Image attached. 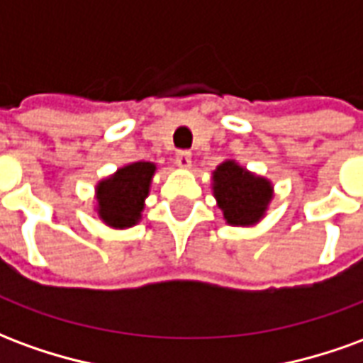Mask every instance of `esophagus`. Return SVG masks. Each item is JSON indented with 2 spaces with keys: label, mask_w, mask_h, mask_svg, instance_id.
I'll use <instances>...</instances> for the list:
<instances>
[{
  "label": "esophagus",
  "mask_w": 363,
  "mask_h": 363,
  "mask_svg": "<svg viewBox=\"0 0 363 363\" xmlns=\"http://www.w3.org/2000/svg\"><path fill=\"white\" fill-rule=\"evenodd\" d=\"M174 161H177V165L181 167V169H190L192 167V155H190V151H179Z\"/></svg>",
  "instance_id": "esophagus-1"
}]
</instances>
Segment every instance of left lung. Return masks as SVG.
<instances>
[{
  "mask_svg": "<svg viewBox=\"0 0 363 363\" xmlns=\"http://www.w3.org/2000/svg\"><path fill=\"white\" fill-rule=\"evenodd\" d=\"M212 192L228 225L252 228L267 216L274 198V184L235 159H225L212 171Z\"/></svg>",
  "mask_w": 363,
  "mask_h": 363,
  "instance_id": "left-lung-1",
  "label": "left lung"
}]
</instances>
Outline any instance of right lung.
<instances>
[{
    "instance_id": "obj_1",
    "label": "right lung",
    "mask_w": 363,
    "mask_h": 363,
    "mask_svg": "<svg viewBox=\"0 0 363 363\" xmlns=\"http://www.w3.org/2000/svg\"><path fill=\"white\" fill-rule=\"evenodd\" d=\"M157 165L134 161L120 167L95 184V213L111 229H130L142 221L145 198Z\"/></svg>"
}]
</instances>
